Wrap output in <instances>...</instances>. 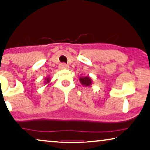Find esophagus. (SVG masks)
Returning a JSON list of instances; mask_svg holds the SVG:
<instances>
[{
    "mask_svg": "<svg viewBox=\"0 0 150 150\" xmlns=\"http://www.w3.org/2000/svg\"><path fill=\"white\" fill-rule=\"evenodd\" d=\"M67 65L65 64V63H61L60 65V67L61 69H67Z\"/></svg>",
    "mask_w": 150,
    "mask_h": 150,
    "instance_id": "obj_1",
    "label": "esophagus"
}]
</instances>
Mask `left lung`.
Segmentation results:
<instances>
[{
    "label": "left lung",
    "mask_w": 150,
    "mask_h": 150,
    "mask_svg": "<svg viewBox=\"0 0 150 150\" xmlns=\"http://www.w3.org/2000/svg\"><path fill=\"white\" fill-rule=\"evenodd\" d=\"M79 80L83 85L89 86L91 84V79L89 77H82L80 78Z\"/></svg>",
    "instance_id": "left-lung-1"
}]
</instances>
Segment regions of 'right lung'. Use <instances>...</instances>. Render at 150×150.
I'll list each match as a JSON object with an SVG mask.
<instances>
[{
  "instance_id": "1",
  "label": "right lung",
  "mask_w": 150,
  "mask_h": 150,
  "mask_svg": "<svg viewBox=\"0 0 150 150\" xmlns=\"http://www.w3.org/2000/svg\"><path fill=\"white\" fill-rule=\"evenodd\" d=\"M49 81H50V80H49V79H46V81H47V82H49Z\"/></svg>"
}]
</instances>
